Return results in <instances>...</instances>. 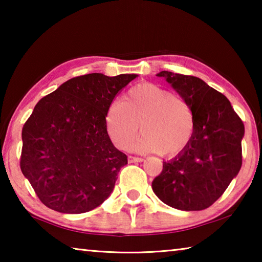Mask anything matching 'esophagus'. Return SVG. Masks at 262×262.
Listing matches in <instances>:
<instances>
[{
	"instance_id": "esophagus-1",
	"label": "esophagus",
	"mask_w": 262,
	"mask_h": 262,
	"mask_svg": "<svg viewBox=\"0 0 262 262\" xmlns=\"http://www.w3.org/2000/svg\"><path fill=\"white\" fill-rule=\"evenodd\" d=\"M128 162H129V163H140V162H143V158L135 157V156H128Z\"/></svg>"
}]
</instances>
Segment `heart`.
Returning a JSON list of instances; mask_svg holds the SVG:
<instances>
[{
    "label": "heart",
    "instance_id": "obj_1",
    "mask_svg": "<svg viewBox=\"0 0 262 262\" xmlns=\"http://www.w3.org/2000/svg\"><path fill=\"white\" fill-rule=\"evenodd\" d=\"M135 143L142 152H157L164 157L179 154L189 143L194 133L192 108L183 97L170 94L152 83L130 88L123 101H113L105 114L106 132L119 149Z\"/></svg>",
    "mask_w": 262,
    "mask_h": 262
}]
</instances>
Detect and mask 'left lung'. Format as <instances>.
<instances>
[{"label":"left lung","instance_id":"8db88e82","mask_svg":"<svg viewBox=\"0 0 262 262\" xmlns=\"http://www.w3.org/2000/svg\"><path fill=\"white\" fill-rule=\"evenodd\" d=\"M187 101L194 133L184 150L163 163L152 190L165 205L179 210H203L225 192L242 167L244 123L229 99L201 78L161 72Z\"/></svg>","mask_w":262,"mask_h":262}]
</instances>
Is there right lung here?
<instances>
[{"instance_id":"add662e5","label":"right lung","mask_w":262,"mask_h":262,"mask_svg":"<svg viewBox=\"0 0 262 262\" xmlns=\"http://www.w3.org/2000/svg\"><path fill=\"white\" fill-rule=\"evenodd\" d=\"M136 76L82 75L34 106L21 130L20 170L46 207L82 214L112 193L127 156L111 142L105 114Z\"/></svg>"}]
</instances>
